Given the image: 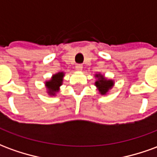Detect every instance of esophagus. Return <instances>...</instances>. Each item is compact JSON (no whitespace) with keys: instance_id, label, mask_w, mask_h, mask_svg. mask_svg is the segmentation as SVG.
I'll return each instance as SVG.
<instances>
[{"instance_id":"34e87169","label":"esophagus","mask_w":157,"mask_h":157,"mask_svg":"<svg viewBox=\"0 0 157 157\" xmlns=\"http://www.w3.org/2000/svg\"><path fill=\"white\" fill-rule=\"evenodd\" d=\"M82 64H78V65H75V69H76V71H82Z\"/></svg>"}]
</instances>
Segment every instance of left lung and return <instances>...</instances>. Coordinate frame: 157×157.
<instances>
[{
  "mask_svg": "<svg viewBox=\"0 0 157 157\" xmlns=\"http://www.w3.org/2000/svg\"><path fill=\"white\" fill-rule=\"evenodd\" d=\"M96 77H98V81L95 82L96 86L98 88L99 92L102 95H105L109 92V89H111L113 86V82L112 80H107V79L101 74H97Z\"/></svg>",
  "mask_w": 157,
  "mask_h": 157,
  "instance_id": "obj_1",
  "label": "left lung"
}]
</instances>
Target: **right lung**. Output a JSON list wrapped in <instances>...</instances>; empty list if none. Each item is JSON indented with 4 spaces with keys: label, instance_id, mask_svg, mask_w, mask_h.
Here are the masks:
<instances>
[{
    "label": "right lung",
    "instance_id": "1",
    "mask_svg": "<svg viewBox=\"0 0 157 157\" xmlns=\"http://www.w3.org/2000/svg\"><path fill=\"white\" fill-rule=\"evenodd\" d=\"M63 77H64V72H59L52 76L50 81L45 82L49 95H55V93L59 90V86L62 85V82H63Z\"/></svg>",
    "mask_w": 157,
    "mask_h": 157
}]
</instances>
